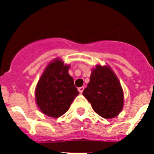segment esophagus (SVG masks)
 I'll list each match as a JSON object with an SVG mask.
<instances>
[{"mask_svg": "<svg viewBox=\"0 0 154 154\" xmlns=\"http://www.w3.org/2000/svg\"><path fill=\"white\" fill-rule=\"evenodd\" d=\"M83 90H84V87H83V86L79 87V88H78V91L80 92V94H82Z\"/></svg>", "mask_w": 154, "mask_h": 154, "instance_id": "1", "label": "esophagus"}]
</instances>
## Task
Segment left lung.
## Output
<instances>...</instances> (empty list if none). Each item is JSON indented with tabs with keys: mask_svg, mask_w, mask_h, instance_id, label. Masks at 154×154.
Returning a JSON list of instances; mask_svg holds the SVG:
<instances>
[{
	"mask_svg": "<svg viewBox=\"0 0 154 154\" xmlns=\"http://www.w3.org/2000/svg\"><path fill=\"white\" fill-rule=\"evenodd\" d=\"M82 94L91 103L93 109L107 119L117 117L124 105L119 80L108 66L97 65L92 71L89 82Z\"/></svg>",
	"mask_w": 154,
	"mask_h": 154,
	"instance_id": "1",
	"label": "left lung"
}]
</instances>
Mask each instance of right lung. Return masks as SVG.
Returning <instances> with one entry per match:
<instances>
[{
  "mask_svg": "<svg viewBox=\"0 0 154 154\" xmlns=\"http://www.w3.org/2000/svg\"><path fill=\"white\" fill-rule=\"evenodd\" d=\"M69 65L56 59L46 67L36 87V101L43 113L59 117L67 112L79 94L72 78L68 72Z\"/></svg>",
  "mask_w": 154,
  "mask_h": 154,
  "instance_id": "1",
  "label": "right lung"
}]
</instances>
